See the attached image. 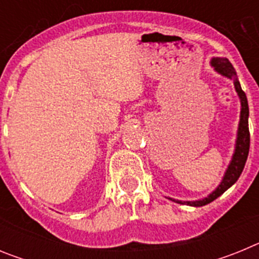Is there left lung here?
Here are the masks:
<instances>
[{
	"label": "left lung",
	"mask_w": 259,
	"mask_h": 259,
	"mask_svg": "<svg viewBox=\"0 0 259 259\" xmlns=\"http://www.w3.org/2000/svg\"><path fill=\"white\" fill-rule=\"evenodd\" d=\"M211 66L218 74L223 75V76L228 77V79L233 80L235 84V89H236L237 95H239L240 102H241V111H240V123H239V130H237V139H236V145H235V153L232 155V161H231L230 166H228L227 171L224 174L223 180L221 184L218 185V188L215 189L212 193H210L207 197L202 198L198 201H179L170 198L171 201H175L182 205H189V206H203L207 203L212 202L214 200L223 194L224 192L227 191L230 187H232L237 179L241 175L245 162L248 159L249 154V146H250V134H249V124H248V118H249V106H248V98H246L245 92L241 89L240 81L237 80L236 71L231 65V62L227 58H212L211 59Z\"/></svg>",
	"instance_id": "obj_1"
}]
</instances>
